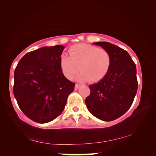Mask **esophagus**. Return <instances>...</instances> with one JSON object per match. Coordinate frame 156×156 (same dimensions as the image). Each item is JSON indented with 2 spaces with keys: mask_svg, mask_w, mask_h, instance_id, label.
<instances>
[{
  "mask_svg": "<svg viewBox=\"0 0 156 156\" xmlns=\"http://www.w3.org/2000/svg\"><path fill=\"white\" fill-rule=\"evenodd\" d=\"M80 87V85H78V84H76V85H75V90H78V89Z\"/></svg>",
  "mask_w": 156,
  "mask_h": 156,
  "instance_id": "obj_1",
  "label": "esophagus"
}]
</instances>
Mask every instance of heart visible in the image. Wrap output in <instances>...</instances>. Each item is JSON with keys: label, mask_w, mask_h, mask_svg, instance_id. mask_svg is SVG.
<instances>
[{"label": "heart", "mask_w": 156, "mask_h": 156, "mask_svg": "<svg viewBox=\"0 0 156 156\" xmlns=\"http://www.w3.org/2000/svg\"><path fill=\"white\" fill-rule=\"evenodd\" d=\"M69 56L62 54L60 59L62 71L66 78L71 80L78 71L76 78L80 82H98L107 75L111 65L110 53L105 49L90 44H80L69 49Z\"/></svg>", "instance_id": "obj_1"}]
</instances>
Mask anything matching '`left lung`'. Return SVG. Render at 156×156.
<instances>
[{
  "instance_id": "obj_1",
  "label": "left lung",
  "mask_w": 156,
  "mask_h": 156,
  "mask_svg": "<svg viewBox=\"0 0 156 156\" xmlns=\"http://www.w3.org/2000/svg\"><path fill=\"white\" fill-rule=\"evenodd\" d=\"M110 53V70L102 80L89 86L85 99L90 112L101 120L110 122L120 117L130 108L137 91V70L126 51L109 42L93 43Z\"/></svg>"
}]
</instances>
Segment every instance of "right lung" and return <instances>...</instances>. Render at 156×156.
Instances as JSON below:
<instances>
[{"instance_id": "obj_1", "label": "right lung", "mask_w": 156, "mask_h": 156, "mask_svg": "<svg viewBox=\"0 0 156 156\" xmlns=\"http://www.w3.org/2000/svg\"><path fill=\"white\" fill-rule=\"evenodd\" d=\"M65 47L44 46L28 52L14 71V97L24 115L34 122L45 123L65 109L75 84L62 71L60 59Z\"/></svg>"}]
</instances>
